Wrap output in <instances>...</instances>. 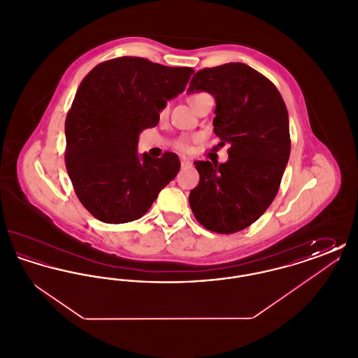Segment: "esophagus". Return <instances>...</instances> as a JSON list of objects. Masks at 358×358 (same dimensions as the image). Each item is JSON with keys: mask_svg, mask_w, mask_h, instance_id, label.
<instances>
[{"mask_svg": "<svg viewBox=\"0 0 358 358\" xmlns=\"http://www.w3.org/2000/svg\"><path fill=\"white\" fill-rule=\"evenodd\" d=\"M192 165H193V162H192L190 159H187V158H182V159H181V166H182V168H190Z\"/></svg>", "mask_w": 358, "mask_h": 358, "instance_id": "1", "label": "esophagus"}]
</instances>
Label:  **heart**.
Returning <instances> with one entry per match:
<instances>
[{
  "label": "heart",
  "mask_w": 358,
  "mask_h": 358,
  "mask_svg": "<svg viewBox=\"0 0 358 358\" xmlns=\"http://www.w3.org/2000/svg\"><path fill=\"white\" fill-rule=\"evenodd\" d=\"M203 95H205V94H193V95L187 96V102L192 106V108L194 107L196 102H197ZM166 114H168V107L165 106V107L161 108L159 117L164 118V117H166ZM173 145H174V148H176L177 150H180V152H189V150H190V139H189L187 136H180V138H177Z\"/></svg>",
  "instance_id": "obj_1"
}]
</instances>
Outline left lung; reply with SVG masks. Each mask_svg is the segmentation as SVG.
<instances>
[{
    "label": "left lung",
    "instance_id": "left-lung-1",
    "mask_svg": "<svg viewBox=\"0 0 358 358\" xmlns=\"http://www.w3.org/2000/svg\"><path fill=\"white\" fill-rule=\"evenodd\" d=\"M189 92L216 99L213 131L229 143L228 161H196L199 185L189 204L197 222L217 234H235L255 222L271 205L289 162V113L278 88L244 63L194 73Z\"/></svg>",
    "mask_w": 358,
    "mask_h": 358
}]
</instances>
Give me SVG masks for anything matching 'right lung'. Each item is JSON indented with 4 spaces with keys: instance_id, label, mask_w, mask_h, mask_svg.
Segmentation results:
<instances>
[{
    "instance_id": "1",
    "label": "right lung",
    "mask_w": 358,
    "mask_h": 358,
    "mask_svg": "<svg viewBox=\"0 0 358 358\" xmlns=\"http://www.w3.org/2000/svg\"><path fill=\"white\" fill-rule=\"evenodd\" d=\"M189 67L122 56L98 64L79 85L66 118V166L75 193L98 220L141 219L180 171L174 153L138 155V136L181 94Z\"/></svg>"
}]
</instances>
